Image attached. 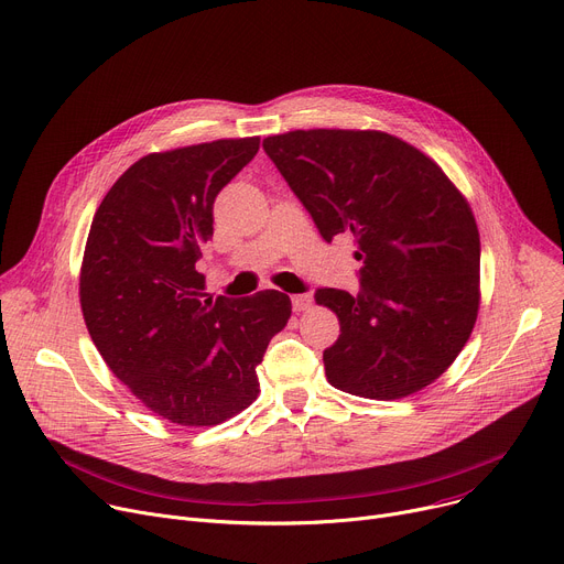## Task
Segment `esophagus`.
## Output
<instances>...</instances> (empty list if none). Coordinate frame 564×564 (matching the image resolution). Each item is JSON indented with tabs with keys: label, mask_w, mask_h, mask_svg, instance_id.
<instances>
[{
	"label": "esophagus",
	"mask_w": 564,
	"mask_h": 564,
	"mask_svg": "<svg viewBox=\"0 0 564 564\" xmlns=\"http://www.w3.org/2000/svg\"><path fill=\"white\" fill-rule=\"evenodd\" d=\"M313 306V296L311 294H294L292 296V308L296 311V313H304V311H308Z\"/></svg>",
	"instance_id": "34e87169"
}]
</instances>
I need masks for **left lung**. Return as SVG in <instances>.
Listing matches in <instances>:
<instances>
[{
    "instance_id": "8db88e82",
    "label": "left lung",
    "mask_w": 564,
    "mask_h": 564,
    "mask_svg": "<svg viewBox=\"0 0 564 564\" xmlns=\"http://www.w3.org/2000/svg\"><path fill=\"white\" fill-rule=\"evenodd\" d=\"M262 149L319 236L347 234L358 245V294L315 292L340 319V337L324 349L328 383L401 399L442 377L478 315L480 238L456 185L381 131H290Z\"/></svg>"
}]
</instances>
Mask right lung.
Returning <instances> with one entry per match:
<instances>
[{
	"label": "right lung",
	"instance_id": "1",
	"mask_svg": "<svg viewBox=\"0 0 564 564\" xmlns=\"http://www.w3.org/2000/svg\"><path fill=\"white\" fill-rule=\"evenodd\" d=\"M260 138L149 154L99 204L82 265V311L110 371L156 415L213 426L260 392L256 367L288 324L290 296L204 299L195 270L213 238V204Z\"/></svg>",
	"mask_w": 564,
	"mask_h": 564
}]
</instances>
